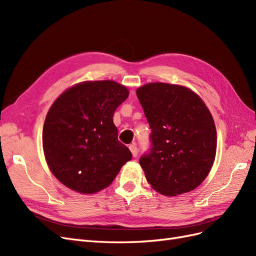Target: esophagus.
<instances>
[{
    "label": "esophagus",
    "instance_id": "esophagus-1",
    "mask_svg": "<svg viewBox=\"0 0 256 256\" xmlns=\"http://www.w3.org/2000/svg\"><path fill=\"white\" fill-rule=\"evenodd\" d=\"M129 150H131V152H132V156L136 158L138 156V147L136 145H130Z\"/></svg>",
    "mask_w": 256,
    "mask_h": 256
}]
</instances>
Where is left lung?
<instances>
[{
    "label": "left lung",
    "instance_id": "obj_1",
    "mask_svg": "<svg viewBox=\"0 0 256 256\" xmlns=\"http://www.w3.org/2000/svg\"><path fill=\"white\" fill-rule=\"evenodd\" d=\"M136 96L152 129L150 147L140 164L152 187L164 196L196 189L212 166L216 132L212 116L196 92L168 83H150Z\"/></svg>",
    "mask_w": 256,
    "mask_h": 256
}]
</instances>
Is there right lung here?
Masks as SVG:
<instances>
[{
    "label": "right lung",
    "instance_id": "add662e5",
    "mask_svg": "<svg viewBox=\"0 0 256 256\" xmlns=\"http://www.w3.org/2000/svg\"><path fill=\"white\" fill-rule=\"evenodd\" d=\"M128 95L114 81H88L54 102L44 120L42 145L51 172L62 184L95 193L108 187L132 158L113 122L115 110Z\"/></svg>",
    "mask_w": 256,
    "mask_h": 256
}]
</instances>
